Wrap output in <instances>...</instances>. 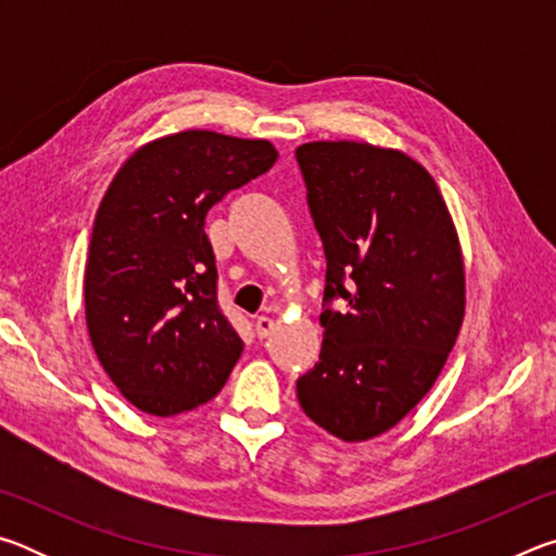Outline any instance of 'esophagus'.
Wrapping results in <instances>:
<instances>
[{
  "label": "esophagus",
  "instance_id": "obj_1",
  "mask_svg": "<svg viewBox=\"0 0 556 556\" xmlns=\"http://www.w3.org/2000/svg\"><path fill=\"white\" fill-rule=\"evenodd\" d=\"M271 331H275V318H269V316H257L255 318L257 338H267Z\"/></svg>",
  "mask_w": 556,
  "mask_h": 556
}]
</instances>
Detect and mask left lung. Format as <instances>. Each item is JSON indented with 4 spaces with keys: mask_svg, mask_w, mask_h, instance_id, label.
<instances>
[{
    "mask_svg": "<svg viewBox=\"0 0 556 556\" xmlns=\"http://www.w3.org/2000/svg\"><path fill=\"white\" fill-rule=\"evenodd\" d=\"M296 164L326 252L324 345L296 397L328 434L365 441L437 382L464 321V260L434 178L407 154L312 142Z\"/></svg>",
    "mask_w": 556,
    "mask_h": 556,
    "instance_id": "8db88e82",
    "label": "left lung"
}]
</instances>
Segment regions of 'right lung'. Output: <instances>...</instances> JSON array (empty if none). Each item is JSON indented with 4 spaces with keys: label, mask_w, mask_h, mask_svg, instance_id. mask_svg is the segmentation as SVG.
Masks as SVG:
<instances>
[{
    "label": "right lung",
    "mask_w": 556,
    "mask_h": 556,
    "mask_svg": "<svg viewBox=\"0 0 556 556\" xmlns=\"http://www.w3.org/2000/svg\"><path fill=\"white\" fill-rule=\"evenodd\" d=\"M275 162L265 139L188 129L137 149L112 178L92 225L86 318L98 361L137 409L199 407L238 363L205 215Z\"/></svg>",
    "instance_id": "right-lung-1"
}]
</instances>
